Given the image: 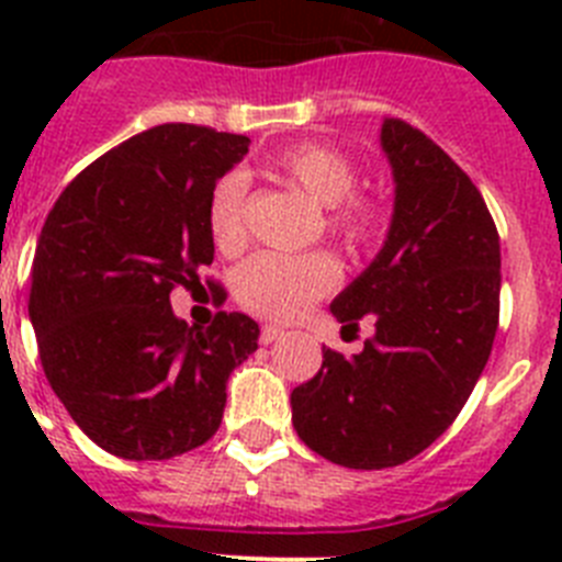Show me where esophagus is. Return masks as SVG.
<instances>
[{
    "instance_id": "esophagus-1",
    "label": "esophagus",
    "mask_w": 562,
    "mask_h": 562,
    "mask_svg": "<svg viewBox=\"0 0 562 562\" xmlns=\"http://www.w3.org/2000/svg\"><path fill=\"white\" fill-rule=\"evenodd\" d=\"M278 337H284V329H281V326H265V329H261V337H258V340L265 342V346H270V342H276Z\"/></svg>"
}]
</instances>
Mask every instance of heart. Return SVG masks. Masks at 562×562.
Here are the masks:
<instances>
[{
  "label": "heart",
  "instance_id": "1",
  "mask_svg": "<svg viewBox=\"0 0 562 562\" xmlns=\"http://www.w3.org/2000/svg\"><path fill=\"white\" fill-rule=\"evenodd\" d=\"M270 168L297 186L317 202L329 207L326 227L342 245L357 247L376 231V211L362 200H351L357 188V171L337 148L321 143H297L270 157ZM245 200L247 180L241 171L225 173L207 200V231L220 250H238L245 245ZM337 284V267L324 252L281 256L258 252L236 278L238 301L250 312L270 321H292L312 301L324 297Z\"/></svg>",
  "mask_w": 562,
  "mask_h": 562
}]
</instances>
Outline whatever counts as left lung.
<instances>
[{"instance_id":"obj_1","label":"left lung","mask_w":562,"mask_h":562,"mask_svg":"<svg viewBox=\"0 0 562 562\" xmlns=\"http://www.w3.org/2000/svg\"><path fill=\"white\" fill-rule=\"evenodd\" d=\"M380 146L394 177L389 236L331 301L342 329L374 317L360 355L324 349L290 396L306 448L382 470L414 459L453 425L498 329L501 241L479 188L430 137L385 117Z\"/></svg>"}]
</instances>
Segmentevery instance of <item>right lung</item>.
<instances>
[{
    "label": "right lung",
    "mask_w": 562,
    "mask_h": 562,
    "mask_svg": "<svg viewBox=\"0 0 562 562\" xmlns=\"http://www.w3.org/2000/svg\"><path fill=\"white\" fill-rule=\"evenodd\" d=\"M245 134L166 123L98 157L64 188L30 276V324L49 389L106 453L162 461L220 430L227 376L258 324L220 312L188 326L173 286L213 261L207 200Z\"/></svg>",
    "instance_id": "1"
}]
</instances>
